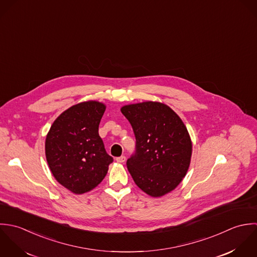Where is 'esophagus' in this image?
<instances>
[{
    "instance_id": "34e87169",
    "label": "esophagus",
    "mask_w": 257,
    "mask_h": 257,
    "mask_svg": "<svg viewBox=\"0 0 257 257\" xmlns=\"http://www.w3.org/2000/svg\"><path fill=\"white\" fill-rule=\"evenodd\" d=\"M116 161H117L118 163H124V162L126 161V157H125V156L118 157V158H116Z\"/></svg>"
}]
</instances>
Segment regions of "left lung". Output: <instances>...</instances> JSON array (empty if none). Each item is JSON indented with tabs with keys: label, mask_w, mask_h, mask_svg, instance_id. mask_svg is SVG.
<instances>
[{
	"label": "left lung",
	"mask_w": 257,
	"mask_h": 257,
	"mask_svg": "<svg viewBox=\"0 0 257 257\" xmlns=\"http://www.w3.org/2000/svg\"><path fill=\"white\" fill-rule=\"evenodd\" d=\"M121 112L136 138L135 153L127 160L135 184L154 198L172 192L185 178L191 163L192 141L184 122L160 102L125 105Z\"/></svg>",
	"instance_id": "8db88e82"
}]
</instances>
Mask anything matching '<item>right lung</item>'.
Masks as SVG:
<instances>
[{"mask_svg":"<svg viewBox=\"0 0 257 257\" xmlns=\"http://www.w3.org/2000/svg\"><path fill=\"white\" fill-rule=\"evenodd\" d=\"M105 108L93 100L73 105L54 120L47 135L46 157L52 175L76 195L97 187L113 162L98 134Z\"/></svg>","mask_w":257,"mask_h":257,"instance_id":"obj_1","label":"right lung"}]
</instances>
